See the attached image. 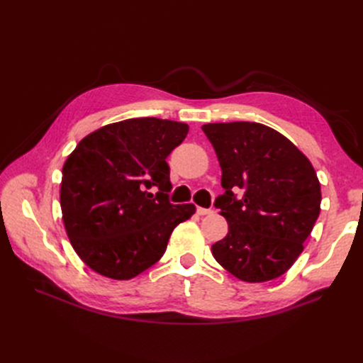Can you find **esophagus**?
<instances>
[{"mask_svg":"<svg viewBox=\"0 0 363 363\" xmlns=\"http://www.w3.org/2000/svg\"><path fill=\"white\" fill-rule=\"evenodd\" d=\"M196 213H199L200 216H204V215H212V213H213V211H212V208L199 207V208H196Z\"/></svg>","mask_w":363,"mask_h":363,"instance_id":"esophagus-1","label":"esophagus"}]
</instances>
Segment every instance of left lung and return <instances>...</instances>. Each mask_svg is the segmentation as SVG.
Instances as JSON below:
<instances>
[{"label":"left lung","instance_id":"1","mask_svg":"<svg viewBox=\"0 0 363 363\" xmlns=\"http://www.w3.org/2000/svg\"><path fill=\"white\" fill-rule=\"evenodd\" d=\"M223 171L215 206L228 233L212 245L216 262L242 281L283 276L301 255L321 211V186L311 160L279 131L259 123L201 127ZM245 195L236 199L233 190Z\"/></svg>","mask_w":363,"mask_h":363}]
</instances>
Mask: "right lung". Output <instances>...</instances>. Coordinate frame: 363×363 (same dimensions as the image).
I'll list each match as a JSON object with an SVG mask.
<instances>
[{
	"label": "right lung",
	"mask_w": 363,
	"mask_h": 363,
	"mask_svg": "<svg viewBox=\"0 0 363 363\" xmlns=\"http://www.w3.org/2000/svg\"><path fill=\"white\" fill-rule=\"evenodd\" d=\"M188 131L177 121L125 119L92 131L68 156L62 218L91 269L113 280L139 276L163 256L172 230L195 213L194 204L168 199L167 157Z\"/></svg>",
	"instance_id": "add662e5"
}]
</instances>
